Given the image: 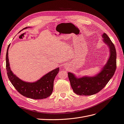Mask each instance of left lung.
Wrapping results in <instances>:
<instances>
[{
  "mask_svg": "<svg viewBox=\"0 0 124 124\" xmlns=\"http://www.w3.org/2000/svg\"><path fill=\"white\" fill-rule=\"evenodd\" d=\"M103 41L108 46L109 55L106 64L100 72L93 76L77 77L75 74L68 72V76L73 91L80 95H90L99 93L106 86L114 75L116 68V52L114 45L108 35H102Z\"/></svg>",
  "mask_w": 124,
  "mask_h": 124,
  "instance_id": "1",
  "label": "left lung"
}]
</instances>
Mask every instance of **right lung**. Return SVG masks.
I'll list each match as a JSON object with an SVG mask.
<instances>
[{
  "instance_id": "obj_1",
  "label": "right lung",
  "mask_w": 124,
  "mask_h": 124,
  "mask_svg": "<svg viewBox=\"0 0 124 124\" xmlns=\"http://www.w3.org/2000/svg\"><path fill=\"white\" fill-rule=\"evenodd\" d=\"M30 27H26L22 30ZM21 30V31H22ZM8 46L6 54V69L8 77L16 90L23 96L33 99H42L51 94L54 89V82L56 75L59 71L57 68L45 74L39 79L34 82H26L20 79L13 74L10 67L8 58Z\"/></svg>"
}]
</instances>
